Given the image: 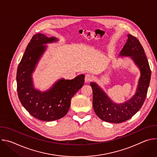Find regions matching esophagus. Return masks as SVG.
Segmentation results:
<instances>
[{
    "label": "esophagus",
    "mask_w": 157,
    "mask_h": 157,
    "mask_svg": "<svg viewBox=\"0 0 157 157\" xmlns=\"http://www.w3.org/2000/svg\"><path fill=\"white\" fill-rule=\"evenodd\" d=\"M93 79V77L91 75H89V74H87L85 76V78H84V81H85V82H89L90 81H91Z\"/></svg>",
    "instance_id": "obj_1"
}]
</instances>
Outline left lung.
I'll return each mask as SVG.
<instances>
[{"label": "left lung", "mask_w": 157, "mask_h": 157, "mask_svg": "<svg viewBox=\"0 0 157 157\" xmlns=\"http://www.w3.org/2000/svg\"><path fill=\"white\" fill-rule=\"evenodd\" d=\"M127 36L128 39L119 56L130 57L140 70V76L135 94L124 103L118 104L112 101L98 84L90 83L95 113L101 120L110 123L125 122L137 113L145 101L150 81L151 70L142 44L135 36L130 34Z\"/></svg>", "instance_id": "1"}]
</instances>
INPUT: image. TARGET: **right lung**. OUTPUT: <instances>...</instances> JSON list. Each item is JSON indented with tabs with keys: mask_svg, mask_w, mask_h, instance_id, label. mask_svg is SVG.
Listing matches in <instances>:
<instances>
[{
	"mask_svg": "<svg viewBox=\"0 0 157 157\" xmlns=\"http://www.w3.org/2000/svg\"><path fill=\"white\" fill-rule=\"evenodd\" d=\"M58 41L56 37L35 34L26 48L17 72V93L22 105L33 117L47 122L59 119L67 114L71 98L84 82V75H80L73 79L61 78L44 91L35 87L32 75L47 49L46 44Z\"/></svg>",
	"mask_w": 157,
	"mask_h": 157,
	"instance_id": "add662e5",
	"label": "right lung"
}]
</instances>
